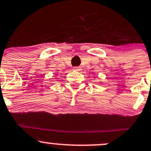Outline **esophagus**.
Returning a JSON list of instances; mask_svg holds the SVG:
<instances>
[{"mask_svg": "<svg viewBox=\"0 0 151 151\" xmlns=\"http://www.w3.org/2000/svg\"><path fill=\"white\" fill-rule=\"evenodd\" d=\"M73 70H76V71H80L81 69V67H73Z\"/></svg>", "mask_w": 151, "mask_h": 151, "instance_id": "obj_1", "label": "esophagus"}]
</instances>
